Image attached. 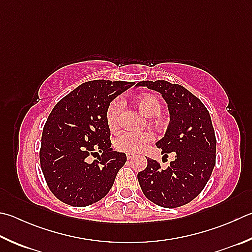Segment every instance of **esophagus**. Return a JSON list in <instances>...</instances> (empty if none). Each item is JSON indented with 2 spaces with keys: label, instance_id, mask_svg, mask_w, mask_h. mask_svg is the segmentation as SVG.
Listing matches in <instances>:
<instances>
[{
  "label": "esophagus",
  "instance_id": "34e87169",
  "mask_svg": "<svg viewBox=\"0 0 252 252\" xmlns=\"http://www.w3.org/2000/svg\"><path fill=\"white\" fill-rule=\"evenodd\" d=\"M134 158V154H131V153H127L126 154V158L127 159H131V158Z\"/></svg>",
  "mask_w": 252,
  "mask_h": 252
}]
</instances>
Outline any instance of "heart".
Segmentation results:
<instances>
[{
	"mask_svg": "<svg viewBox=\"0 0 252 252\" xmlns=\"http://www.w3.org/2000/svg\"><path fill=\"white\" fill-rule=\"evenodd\" d=\"M140 109L148 117H157L161 111V103L154 95L145 94L138 98ZM125 102L121 98H116L109 103L106 112L107 123L110 129H117L120 126L121 112ZM154 140L151 131H125L114 140V146L118 151L126 153H138L146 148Z\"/></svg>",
	"mask_w": 252,
	"mask_h": 252,
	"instance_id": "b5f03b06",
	"label": "heart"
}]
</instances>
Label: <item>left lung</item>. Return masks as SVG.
Listing matches in <instances>:
<instances>
[{"mask_svg":"<svg viewBox=\"0 0 252 252\" xmlns=\"http://www.w3.org/2000/svg\"><path fill=\"white\" fill-rule=\"evenodd\" d=\"M138 86L162 94L170 125L157 146L164 157L175 152L166 170L155 159L138 174L145 197L161 207L175 208L193 200L207 184L216 163V135L210 114L190 91L165 80L140 81Z\"/></svg>","mask_w":252,"mask_h":252,"instance_id":"8db88e82","label":"left lung"}]
</instances>
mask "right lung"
I'll return each mask as SVG.
<instances>
[{
	"label": "right lung",
	"instance_id": "add662e5",
	"mask_svg": "<svg viewBox=\"0 0 252 252\" xmlns=\"http://www.w3.org/2000/svg\"><path fill=\"white\" fill-rule=\"evenodd\" d=\"M133 85V81L84 82L49 113L39 161L50 191L63 203L85 207L111 189L126 155L111 149L106 112L109 103ZM90 155L98 157L93 163L86 162Z\"/></svg>",
	"mask_w": 252,
	"mask_h": 252
}]
</instances>
